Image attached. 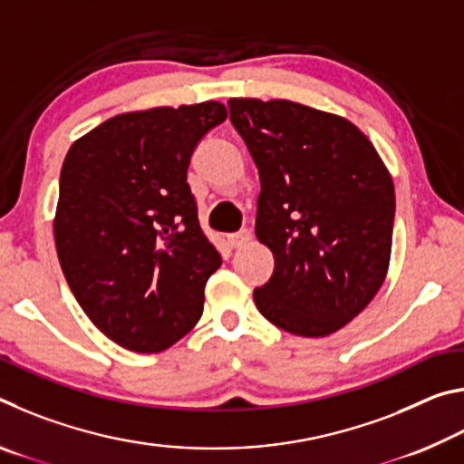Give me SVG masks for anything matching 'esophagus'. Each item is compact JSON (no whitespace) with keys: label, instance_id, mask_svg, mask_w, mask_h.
Wrapping results in <instances>:
<instances>
[{"label":"esophagus","instance_id":"34e87169","mask_svg":"<svg viewBox=\"0 0 464 464\" xmlns=\"http://www.w3.org/2000/svg\"><path fill=\"white\" fill-rule=\"evenodd\" d=\"M251 239V233L247 229H241L237 233H231L229 237H227V241H229L231 247H241L246 246V243Z\"/></svg>","mask_w":464,"mask_h":464}]
</instances>
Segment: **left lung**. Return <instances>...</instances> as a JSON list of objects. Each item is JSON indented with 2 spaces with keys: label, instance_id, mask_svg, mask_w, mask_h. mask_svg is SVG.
<instances>
[{
  "label": "left lung",
  "instance_id": "1",
  "mask_svg": "<svg viewBox=\"0 0 464 464\" xmlns=\"http://www.w3.org/2000/svg\"><path fill=\"white\" fill-rule=\"evenodd\" d=\"M229 119L260 174L256 235L274 272L254 290L288 334L324 337L350 324L387 276L395 188L354 124L288 100L231 98Z\"/></svg>",
  "mask_w": 464,
  "mask_h": 464
}]
</instances>
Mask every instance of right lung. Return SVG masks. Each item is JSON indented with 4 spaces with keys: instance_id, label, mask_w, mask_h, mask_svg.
Here are the masks:
<instances>
[{
    "instance_id": "1",
    "label": "right lung",
    "mask_w": 464,
    "mask_h": 464,
    "mask_svg": "<svg viewBox=\"0 0 464 464\" xmlns=\"http://www.w3.org/2000/svg\"><path fill=\"white\" fill-rule=\"evenodd\" d=\"M225 119L218 102L119 114L63 161L61 268L85 315L122 348L155 354L198 324L221 256L200 229L186 174Z\"/></svg>"
}]
</instances>
